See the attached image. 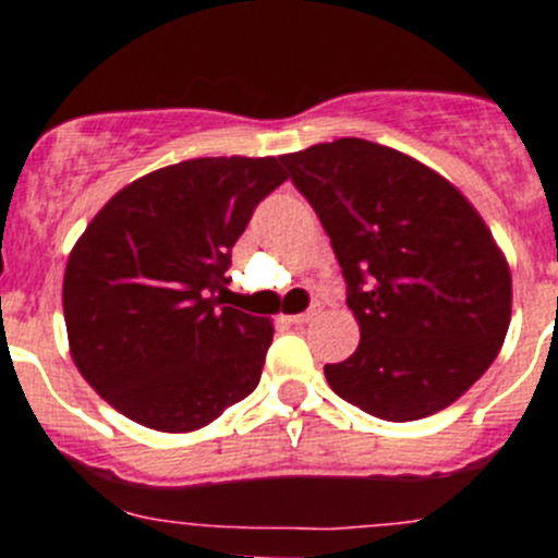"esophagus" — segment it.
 Here are the masks:
<instances>
[{
  "mask_svg": "<svg viewBox=\"0 0 558 558\" xmlns=\"http://www.w3.org/2000/svg\"><path fill=\"white\" fill-rule=\"evenodd\" d=\"M319 314V311L316 308H311V311H305V314H294V316H286V319L291 322V325H308L311 319H314V316Z\"/></svg>",
  "mask_w": 558,
  "mask_h": 558,
  "instance_id": "esophagus-1",
  "label": "esophagus"
}]
</instances>
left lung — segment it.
Listing matches in <instances>:
<instances>
[{
    "label": "left lung",
    "mask_w": 558,
    "mask_h": 558,
    "mask_svg": "<svg viewBox=\"0 0 558 558\" xmlns=\"http://www.w3.org/2000/svg\"><path fill=\"white\" fill-rule=\"evenodd\" d=\"M316 208L361 343L325 366L330 388L385 421H418L457 399L501 352L512 275L473 203L424 161L341 137L283 154Z\"/></svg>",
    "instance_id": "obj_1"
}]
</instances>
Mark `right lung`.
<instances>
[{
	"label": "right lung",
	"instance_id": "obj_1",
	"mask_svg": "<svg viewBox=\"0 0 558 558\" xmlns=\"http://www.w3.org/2000/svg\"><path fill=\"white\" fill-rule=\"evenodd\" d=\"M289 179L275 156H201L114 192L68 255V350L118 413L195 432L258 385L269 319L228 308L231 247Z\"/></svg>",
	"mask_w": 558,
	"mask_h": 558
}]
</instances>
